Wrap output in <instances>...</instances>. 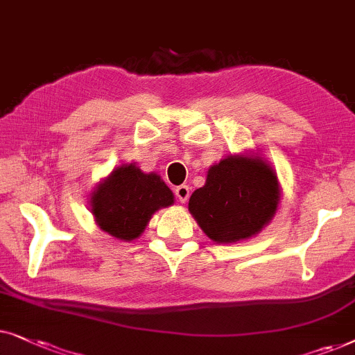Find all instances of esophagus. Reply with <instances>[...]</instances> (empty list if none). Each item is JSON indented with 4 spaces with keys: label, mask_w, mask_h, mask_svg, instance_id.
<instances>
[{
    "label": "esophagus",
    "mask_w": 355,
    "mask_h": 355,
    "mask_svg": "<svg viewBox=\"0 0 355 355\" xmlns=\"http://www.w3.org/2000/svg\"><path fill=\"white\" fill-rule=\"evenodd\" d=\"M175 195H177L178 201L180 202H185L188 198H190V188L187 185H182V187H177L175 188Z\"/></svg>",
    "instance_id": "esophagus-1"
}]
</instances>
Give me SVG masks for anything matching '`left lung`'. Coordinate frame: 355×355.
<instances>
[{
	"instance_id": "1",
	"label": "left lung",
	"mask_w": 355,
	"mask_h": 355,
	"mask_svg": "<svg viewBox=\"0 0 355 355\" xmlns=\"http://www.w3.org/2000/svg\"><path fill=\"white\" fill-rule=\"evenodd\" d=\"M281 202L276 170L258 153L229 154L207 168L188 209L212 242L239 243L258 235Z\"/></svg>"
}]
</instances>
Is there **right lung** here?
<instances>
[{
  "mask_svg": "<svg viewBox=\"0 0 355 355\" xmlns=\"http://www.w3.org/2000/svg\"><path fill=\"white\" fill-rule=\"evenodd\" d=\"M173 202V193L160 175L146 173L136 164L118 165L89 195L96 224L121 242L139 239L150 217Z\"/></svg>",
  "mask_w": 355,
  "mask_h": 355,
  "instance_id": "1",
  "label": "right lung"
}]
</instances>
